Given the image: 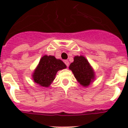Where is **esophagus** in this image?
Here are the masks:
<instances>
[{"instance_id": "1", "label": "esophagus", "mask_w": 128, "mask_h": 128, "mask_svg": "<svg viewBox=\"0 0 128 128\" xmlns=\"http://www.w3.org/2000/svg\"><path fill=\"white\" fill-rule=\"evenodd\" d=\"M64 63H65V65H66V66H69V62H68V60H65L64 61Z\"/></svg>"}]
</instances>
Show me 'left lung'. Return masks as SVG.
<instances>
[{
	"label": "left lung",
	"mask_w": 128,
	"mask_h": 128,
	"mask_svg": "<svg viewBox=\"0 0 128 128\" xmlns=\"http://www.w3.org/2000/svg\"><path fill=\"white\" fill-rule=\"evenodd\" d=\"M69 69L72 71L77 81L83 86H88L94 80V71L84 56H75Z\"/></svg>",
	"instance_id": "8db88e82"
}]
</instances>
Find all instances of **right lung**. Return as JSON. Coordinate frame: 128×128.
Here are the masks:
<instances>
[{"instance_id": "1", "label": "right lung", "mask_w": 128, "mask_h": 128, "mask_svg": "<svg viewBox=\"0 0 128 128\" xmlns=\"http://www.w3.org/2000/svg\"><path fill=\"white\" fill-rule=\"evenodd\" d=\"M66 66L61 60L54 56H43L32 74L34 81L38 85L48 87L55 79L58 71L66 68Z\"/></svg>"}]
</instances>
